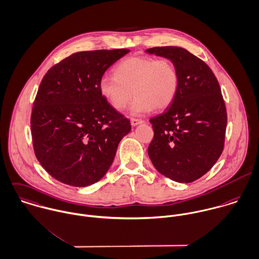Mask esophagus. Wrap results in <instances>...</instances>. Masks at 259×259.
<instances>
[{
    "label": "esophagus",
    "instance_id": "1",
    "mask_svg": "<svg viewBox=\"0 0 259 259\" xmlns=\"http://www.w3.org/2000/svg\"><path fill=\"white\" fill-rule=\"evenodd\" d=\"M143 122H144L143 119H138V118H132V119H131V124H132L133 126H137V125H139V124H141V123H143Z\"/></svg>",
    "mask_w": 259,
    "mask_h": 259
}]
</instances>
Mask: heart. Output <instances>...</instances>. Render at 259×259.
<instances>
[{
	"mask_svg": "<svg viewBox=\"0 0 259 259\" xmlns=\"http://www.w3.org/2000/svg\"><path fill=\"white\" fill-rule=\"evenodd\" d=\"M99 90L116 110L125 108L136 95L130 112L142 115L172 103L178 90V73L167 59L132 56L115 67L114 74L101 76Z\"/></svg>",
	"mask_w": 259,
	"mask_h": 259,
	"instance_id": "1",
	"label": "heart"
}]
</instances>
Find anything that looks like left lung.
Wrapping results in <instances>:
<instances>
[{"instance_id":"left-lung-1","label":"left lung","mask_w":259,"mask_h":259,"mask_svg":"<svg viewBox=\"0 0 259 259\" xmlns=\"http://www.w3.org/2000/svg\"><path fill=\"white\" fill-rule=\"evenodd\" d=\"M169 59L178 73L170 106L150 119L155 133L148 154L156 170L178 183H191L208 172L222 154L227 124L219 83L209 66L175 46L145 51Z\"/></svg>"}]
</instances>
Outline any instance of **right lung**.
I'll return each mask as SVG.
<instances>
[{"label": "right lung", "instance_id": "add662e5", "mask_svg": "<svg viewBox=\"0 0 259 259\" xmlns=\"http://www.w3.org/2000/svg\"><path fill=\"white\" fill-rule=\"evenodd\" d=\"M128 49L77 52L48 70L31 115L35 155L57 181L87 187L110 168L131 122L101 94L99 80Z\"/></svg>", "mask_w": 259, "mask_h": 259}]
</instances>
